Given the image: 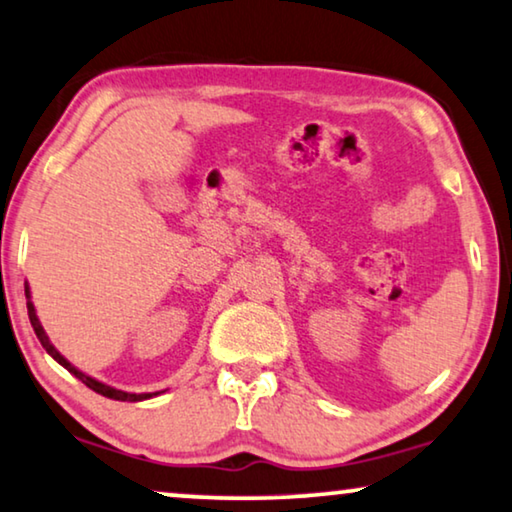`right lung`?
Segmentation results:
<instances>
[{"mask_svg": "<svg viewBox=\"0 0 512 512\" xmlns=\"http://www.w3.org/2000/svg\"><path fill=\"white\" fill-rule=\"evenodd\" d=\"M25 295H27L29 321H32V328H34V332H36V337H39V342L43 344V348H46L50 358L57 360L59 365H62L64 369H69V372H71L73 376H76V379L83 381V383L87 385V388H92L94 392H99V395L108 397V399H117V402H143V399L157 397V395H161V392H166V390H161V392H140V395H138V392H124V390H117V388H113V385H108V383H103V381H96L94 376L85 374L83 369H78L76 365H71V362L66 360L64 355L59 353L57 348L53 346V342H50L48 332L43 330V325H41V321H39V316H36V309H34V302H32V291H29V284L25 286Z\"/></svg>", "mask_w": 512, "mask_h": 512, "instance_id": "obj_1", "label": "right lung"}]
</instances>
